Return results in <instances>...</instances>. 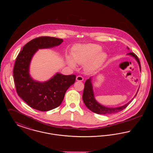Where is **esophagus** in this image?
I'll return each mask as SVG.
<instances>
[{"instance_id":"1","label":"esophagus","mask_w":153,"mask_h":153,"mask_svg":"<svg viewBox=\"0 0 153 153\" xmlns=\"http://www.w3.org/2000/svg\"><path fill=\"white\" fill-rule=\"evenodd\" d=\"M83 80H84L83 77H82V76H77V77H76V80H77V81H82Z\"/></svg>"}]
</instances>
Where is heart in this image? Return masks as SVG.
Here are the masks:
<instances>
[{
  "label": "heart",
  "mask_w": 153,
  "mask_h": 153,
  "mask_svg": "<svg viewBox=\"0 0 153 153\" xmlns=\"http://www.w3.org/2000/svg\"><path fill=\"white\" fill-rule=\"evenodd\" d=\"M101 46L97 44H88L76 46L72 52V57H67L68 64L75 68L76 63L85 65V69L89 73L98 71L107 58L106 53L102 51Z\"/></svg>",
  "instance_id": "1"
}]
</instances>
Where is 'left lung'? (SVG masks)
<instances>
[{
	"instance_id": "8db88e82",
	"label": "left lung",
	"mask_w": 153,
	"mask_h": 153,
	"mask_svg": "<svg viewBox=\"0 0 153 153\" xmlns=\"http://www.w3.org/2000/svg\"><path fill=\"white\" fill-rule=\"evenodd\" d=\"M127 48L129 50V48L128 47H127ZM127 55L130 56L136 59V61L138 64L140 71H141L140 64V62L138 57L134 53H132V52L128 53ZM138 91L134 96V98L137 95ZM132 99H131L130 102H128L127 104H124L123 105L117 107H108L102 105L99 102H97V100L95 99V94H94L92 82V77H89V79L86 80L85 82L84 92L82 94L83 102L88 109H90L91 111H92L93 112H95L96 114H102V115H108V114H112L114 113L119 112L124 108H126L127 107V105L131 102Z\"/></svg>"
}]
</instances>
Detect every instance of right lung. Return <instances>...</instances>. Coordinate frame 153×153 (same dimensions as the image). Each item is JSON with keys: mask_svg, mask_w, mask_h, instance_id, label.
<instances>
[{"mask_svg": "<svg viewBox=\"0 0 153 153\" xmlns=\"http://www.w3.org/2000/svg\"><path fill=\"white\" fill-rule=\"evenodd\" d=\"M62 39L41 36L32 39L22 48L16 58L13 75L18 95L30 107L41 111L54 109L61 104L66 91L75 82L76 75L57 73L49 80L40 82L30 74V66L39 49L59 46Z\"/></svg>", "mask_w": 153, "mask_h": 153, "instance_id": "1", "label": "right lung"}]
</instances>
